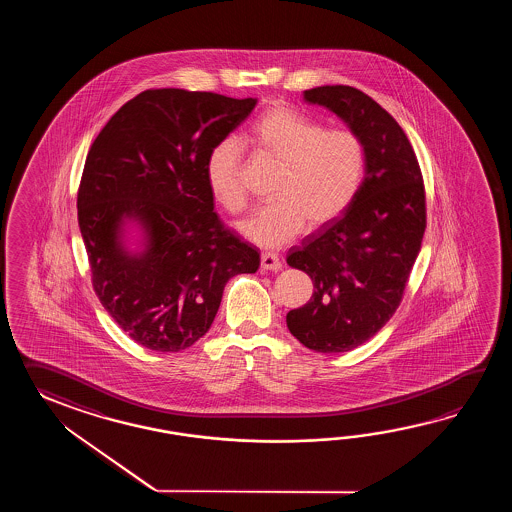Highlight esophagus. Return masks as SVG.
<instances>
[{
  "instance_id": "34e87169",
  "label": "esophagus",
  "mask_w": 512,
  "mask_h": 512,
  "mask_svg": "<svg viewBox=\"0 0 512 512\" xmlns=\"http://www.w3.org/2000/svg\"><path fill=\"white\" fill-rule=\"evenodd\" d=\"M282 269V260L274 252H263L261 254V271H280Z\"/></svg>"
}]
</instances>
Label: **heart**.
Returning a JSON list of instances; mask_svg holds the SVG:
<instances>
[{
	"label": "heart",
	"mask_w": 512,
	"mask_h": 512,
	"mask_svg": "<svg viewBox=\"0 0 512 512\" xmlns=\"http://www.w3.org/2000/svg\"><path fill=\"white\" fill-rule=\"evenodd\" d=\"M256 150L282 164L274 201L241 225L252 243L276 249L296 240L309 225L324 227L348 210L364 175V146L348 130H326L320 122L285 106L267 109L247 133ZM241 150L232 139L218 142L207 157L210 194L232 214L245 210L240 183Z\"/></svg>",
	"instance_id": "heart-1"
}]
</instances>
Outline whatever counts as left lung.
Instances as JSON below:
<instances>
[{
  "instance_id": "left-lung-1",
  "label": "left lung",
  "mask_w": 512,
  "mask_h": 512,
  "mask_svg": "<svg viewBox=\"0 0 512 512\" xmlns=\"http://www.w3.org/2000/svg\"><path fill=\"white\" fill-rule=\"evenodd\" d=\"M307 104L335 113L364 146V179L348 210L287 254L307 272L311 300L287 313L305 348L344 353L370 340L401 304L425 236L423 177L392 115L349 86L313 87Z\"/></svg>"
}]
</instances>
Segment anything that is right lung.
Masks as SVG:
<instances>
[{
  "label": "right lung",
  "instance_id": "obj_1",
  "mask_svg": "<svg viewBox=\"0 0 512 512\" xmlns=\"http://www.w3.org/2000/svg\"><path fill=\"white\" fill-rule=\"evenodd\" d=\"M258 98L148 89L108 120L87 153L78 227L100 304L131 340L177 353L207 333L232 276L260 252L223 229L210 150Z\"/></svg>",
  "mask_w": 512,
  "mask_h": 512
}]
</instances>
